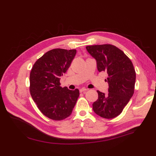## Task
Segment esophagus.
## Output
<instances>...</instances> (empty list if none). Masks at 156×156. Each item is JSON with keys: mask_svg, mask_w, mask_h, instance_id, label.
<instances>
[{"mask_svg": "<svg viewBox=\"0 0 156 156\" xmlns=\"http://www.w3.org/2000/svg\"><path fill=\"white\" fill-rule=\"evenodd\" d=\"M87 90H88V89L83 88H81V90H80V92H85L87 91Z\"/></svg>", "mask_w": 156, "mask_h": 156, "instance_id": "34e87169", "label": "esophagus"}]
</instances>
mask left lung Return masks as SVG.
Instances as JSON below:
<instances>
[{
	"mask_svg": "<svg viewBox=\"0 0 156 156\" xmlns=\"http://www.w3.org/2000/svg\"><path fill=\"white\" fill-rule=\"evenodd\" d=\"M88 53L96 60L99 72H106L108 92L98 90V99L92 104L94 112L111 119L120 115L133 96L136 73L131 60L123 51L111 44L88 45Z\"/></svg>",
	"mask_w": 156,
	"mask_h": 156,
	"instance_id": "8db88e82",
	"label": "left lung"
}]
</instances>
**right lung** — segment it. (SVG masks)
<instances>
[{"label":"right lung","instance_id":"1","mask_svg":"<svg viewBox=\"0 0 156 156\" xmlns=\"http://www.w3.org/2000/svg\"><path fill=\"white\" fill-rule=\"evenodd\" d=\"M75 49H54L37 59L30 74V92L40 111L49 119L62 120L72 114L79 90L60 87L61 76L66 72L76 55Z\"/></svg>","mask_w":156,"mask_h":156}]
</instances>
